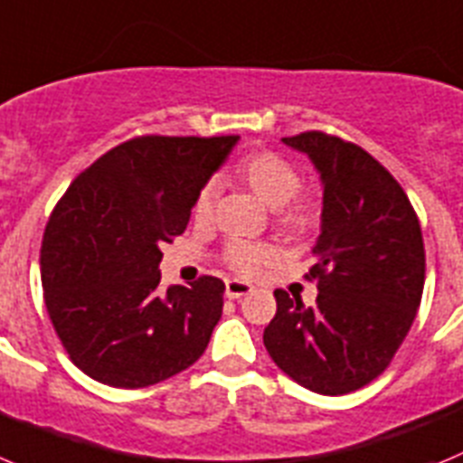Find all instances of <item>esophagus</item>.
Masks as SVG:
<instances>
[{"mask_svg": "<svg viewBox=\"0 0 463 463\" xmlns=\"http://www.w3.org/2000/svg\"><path fill=\"white\" fill-rule=\"evenodd\" d=\"M251 286L244 281H237V279H231V281H226V295L231 299H237V298H244V295L251 293Z\"/></svg>", "mask_w": 463, "mask_h": 463, "instance_id": "obj_1", "label": "esophagus"}]
</instances>
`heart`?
<instances>
[{
    "label": "heart",
    "mask_w": 463,
    "mask_h": 463,
    "mask_svg": "<svg viewBox=\"0 0 463 463\" xmlns=\"http://www.w3.org/2000/svg\"><path fill=\"white\" fill-rule=\"evenodd\" d=\"M235 175L265 205L274 207V222L283 232L304 237L311 235L320 226L323 207H320L318 198L299 191L302 189V175L288 159H283L281 154L269 152V149L249 152L247 156L237 161ZM216 195H219L216 180L203 182L201 189L195 191L194 203H191V216L198 226H207L214 219ZM274 258H277V249L262 244V241L231 240L223 247L226 268L240 277H256Z\"/></svg>",
    "instance_id": "b5f03b06"
}]
</instances>
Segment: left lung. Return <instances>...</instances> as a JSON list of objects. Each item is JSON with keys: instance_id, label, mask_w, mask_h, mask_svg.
Wrapping results in <instances>:
<instances>
[{"instance_id": "1", "label": "left lung", "mask_w": 463, "mask_h": 463, "mask_svg": "<svg viewBox=\"0 0 463 463\" xmlns=\"http://www.w3.org/2000/svg\"><path fill=\"white\" fill-rule=\"evenodd\" d=\"M283 143L309 154L323 180V232L304 277L318 298L274 290L265 348L281 372L320 394L355 392L381 376L406 339L424 288L418 214L392 175L360 145L323 131Z\"/></svg>"}]
</instances>
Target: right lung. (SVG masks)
<instances>
[{"label":"right lung","mask_w":463,"mask_h":463,"mask_svg":"<svg viewBox=\"0 0 463 463\" xmlns=\"http://www.w3.org/2000/svg\"><path fill=\"white\" fill-rule=\"evenodd\" d=\"M240 136H138L82 170L41 244L50 323L71 362L112 387H147L205 353L222 318V279L159 290L161 247Z\"/></svg>","instance_id":"right-lung-1"}]
</instances>
